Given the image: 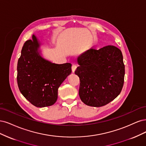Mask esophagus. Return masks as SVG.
<instances>
[{"instance_id": "obj_1", "label": "esophagus", "mask_w": 146, "mask_h": 146, "mask_svg": "<svg viewBox=\"0 0 146 146\" xmlns=\"http://www.w3.org/2000/svg\"><path fill=\"white\" fill-rule=\"evenodd\" d=\"M77 68V65L76 64H73L72 66V72H74L75 70H76Z\"/></svg>"}]
</instances>
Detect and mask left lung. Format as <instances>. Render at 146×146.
Wrapping results in <instances>:
<instances>
[{"label":"left lung","instance_id":"obj_1","mask_svg":"<svg viewBox=\"0 0 146 146\" xmlns=\"http://www.w3.org/2000/svg\"><path fill=\"white\" fill-rule=\"evenodd\" d=\"M79 95L84 104L101 107L119 95L124 82L125 65L121 51L113 45L90 48L78 58Z\"/></svg>","mask_w":146,"mask_h":146}]
</instances>
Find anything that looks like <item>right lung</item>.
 <instances>
[{"instance_id": "right-lung-1", "label": "right lung", "mask_w": 146, "mask_h": 146, "mask_svg": "<svg viewBox=\"0 0 146 146\" xmlns=\"http://www.w3.org/2000/svg\"><path fill=\"white\" fill-rule=\"evenodd\" d=\"M35 35L22 47L17 62V85L21 93L37 107L52 106L60 84L72 73V64H56L42 58Z\"/></svg>"}]
</instances>
